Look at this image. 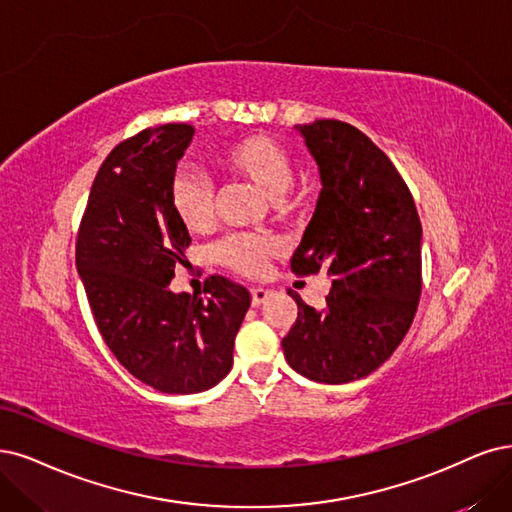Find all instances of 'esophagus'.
Wrapping results in <instances>:
<instances>
[{
  "label": "esophagus",
  "instance_id": "1",
  "mask_svg": "<svg viewBox=\"0 0 512 512\" xmlns=\"http://www.w3.org/2000/svg\"><path fill=\"white\" fill-rule=\"evenodd\" d=\"M270 297V291L263 289V287H253L251 289V304L253 306H261L263 301H266Z\"/></svg>",
  "mask_w": 512,
  "mask_h": 512
}]
</instances>
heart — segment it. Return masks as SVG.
<instances>
[{"mask_svg":"<svg viewBox=\"0 0 512 512\" xmlns=\"http://www.w3.org/2000/svg\"><path fill=\"white\" fill-rule=\"evenodd\" d=\"M213 164L225 173L253 183L261 194L289 204V189L295 181V166L287 147L266 135H244L213 149ZM170 208L187 232H206L215 217V189L192 168H179L170 179ZM278 253V242L268 236L232 234L223 238L215 257L221 266L242 276H259L268 259Z\"/></svg>","mask_w":512,"mask_h":512,"instance_id":"1","label":"heart"}]
</instances>
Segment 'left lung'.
<instances>
[{
	"instance_id": "obj_1",
	"label": "left lung",
	"mask_w": 512,
	"mask_h": 512,
	"mask_svg": "<svg viewBox=\"0 0 512 512\" xmlns=\"http://www.w3.org/2000/svg\"><path fill=\"white\" fill-rule=\"evenodd\" d=\"M297 128L323 189L291 270H327L333 282L320 310L287 291L297 318L282 350L308 380L346 384L382 367L413 323L422 293V223L405 179L361 130L339 120Z\"/></svg>"
}]
</instances>
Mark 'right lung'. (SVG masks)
<instances>
[{"label": "right lung", "instance_id": "add662e5", "mask_svg": "<svg viewBox=\"0 0 512 512\" xmlns=\"http://www.w3.org/2000/svg\"><path fill=\"white\" fill-rule=\"evenodd\" d=\"M194 126L145 128L109 151L90 187L75 266L107 348L166 394L213 388L230 373L251 293L225 276L204 297L168 291L192 242L170 208V179Z\"/></svg>", "mask_w": 512, "mask_h": 512}]
</instances>
